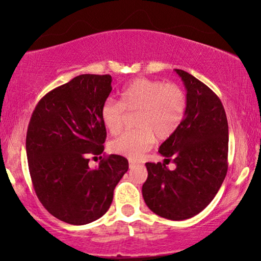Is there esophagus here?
<instances>
[{"instance_id": "1", "label": "esophagus", "mask_w": 261, "mask_h": 261, "mask_svg": "<svg viewBox=\"0 0 261 261\" xmlns=\"http://www.w3.org/2000/svg\"><path fill=\"white\" fill-rule=\"evenodd\" d=\"M138 165V163L133 162V160H129V167H135Z\"/></svg>"}]
</instances>
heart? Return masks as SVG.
<instances>
[{"instance_id":"b5f03b06","label":"heart","mask_w":261,"mask_h":261,"mask_svg":"<svg viewBox=\"0 0 261 261\" xmlns=\"http://www.w3.org/2000/svg\"><path fill=\"white\" fill-rule=\"evenodd\" d=\"M121 101L107 99L101 108V120L109 133L122 129L126 112H138V129L124 132L114 139L110 149L130 160L140 159L152 148L155 137L166 140L180 126L187 112V95L173 83L137 78L121 91Z\"/></svg>"}]
</instances>
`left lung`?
I'll return each instance as SVG.
<instances>
[{"label":"left lung","mask_w":261,"mask_h":261,"mask_svg":"<svg viewBox=\"0 0 261 261\" xmlns=\"http://www.w3.org/2000/svg\"><path fill=\"white\" fill-rule=\"evenodd\" d=\"M187 89V112L172 137L160 145L164 163H146V205L167 220H187L213 201L227 174L228 122L215 92L192 74L174 69ZM172 161L171 171L166 163Z\"/></svg>","instance_id":"obj_1"}]
</instances>
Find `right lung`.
I'll return each mask as SVG.
<instances>
[{
	"instance_id": "right-lung-1",
	"label": "right lung",
	"mask_w": 261,
	"mask_h": 261,
	"mask_svg": "<svg viewBox=\"0 0 261 261\" xmlns=\"http://www.w3.org/2000/svg\"><path fill=\"white\" fill-rule=\"evenodd\" d=\"M112 82L110 74L74 77L39 101L28 124L26 153L35 194L51 215L66 223L82 226L105 215L128 170V160L117 154L89 167V154L105 149L101 108Z\"/></svg>"
}]
</instances>
